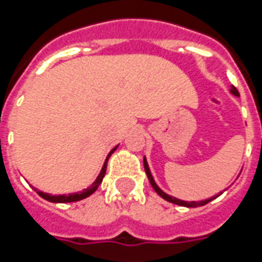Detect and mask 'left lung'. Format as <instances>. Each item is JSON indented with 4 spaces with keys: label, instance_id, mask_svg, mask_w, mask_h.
<instances>
[{
    "label": "left lung",
    "instance_id": "obj_1",
    "mask_svg": "<svg viewBox=\"0 0 262 262\" xmlns=\"http://www.w3.org/2000/svg\"><path fill=\"white\" fill-rule=\"evenodd\" d=\"M231 92L235 96H239V92H238V90H236L235 87H232L231 88ZM144 168H145V172H147V177L148 179H149V182H151L152 187L155 189V191L158 193V194L162 197V199H164L166 201H168V203H172V204H177V205H181V207H189V208H197V207H201V205H205V204H208L209 201H212V200L215 199V197H212V199H208V200H204V201H182V200H178V199H175V197H171V195H168L166 194L164 191H162L158 187V185L155 183V181H154V178H152V175H151V171H149V168H148V164H147V160L144 159Z\"/></svg>",
    "mask_w": 262,
    "mask_h": 262
}]
</instances>
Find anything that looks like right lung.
Wrapping results in <instances>:
<instances>
[{"mask_svg": "<svg viewBox=\"0 0 262 262\" xmlns=\"http://www.w3.org/2000/svg\"><path fill=\"white\" fill-rule=\"evenodd\" d=\"M115 148L110 152V154H108V156H107L106 162H104V166H103L102 171H100L99 177L96 178V181H95V182L92 183V185H91L88 189H85V190L80 191V193H75V194H69V195H51V194H46V193H43V191H40V190H36L35 187L34 189L38 191V194L40 195L42 199L47 200V201H51V203H73V201H80V200L85 199V197H88V195L92 194V193H94V191L96 190L99 186H100V183H102V181H103V177H104V174H106L107 160H108V158L111 156V154L115 151Z\"/></svg>", "mask_w": 262, "mask_h": 262, "instance_id": "right-lung-1", "label": "right lung"}]
</instances>
